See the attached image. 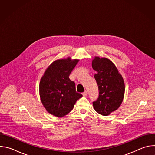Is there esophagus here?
<instances>
[{
  "label": "esophagus",
  "mask_w": 155,
  "mask_h": 155,
  "mask_svg": "<svg viewBox=\"0 0 155 155\" xmlns=\"http://www.w3.org/2000/svg\"><path fill=\"white\" fill-rule=\"evenodd\" d=\"M83 96H87V94H88V93H87V91H86V90H85L84 91V93H83Z\"/></svg>",
  "instance_id": "1"
}]
</instances>
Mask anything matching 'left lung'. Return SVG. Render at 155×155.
I'll use <instances>...</instances> for the list:
<instances>
[{
  "instance_id": "8db88e82",
  "label": "left lung",
  "mask_w": 155,
  "mask_h": 155,
  "mask_svg": "<svg viewBox=\"0 0 155 155\" xmlns=\"http://www.w3.org/2000/svg\"><path fill=\"white\" fill-rule=\"evenodd\" d=\"M93 69L99 88L98 99L93 102L96 111L104 116L115 111L121 105L124 95V82L115 64L107 58L95 57Z\"/></svg>"
}]
</instances>
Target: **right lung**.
Listing matches in <instances>:
<instances>
[{
    "instance_id": "obj_1",
    "label": "right lung",
    "mask_w": 155,
    "mask_h": 155,
    "mask_svg": "<svg viewBox=\"0 0 155 155\" xmlns=\"http://www.w3.org/2000/svg\"><path fill=\"white\" fill-rule=\"evenodd\" d=\"M78 62L71 58L54 61L45 71L39 84L40 97L47 111L57 117H63L73 109L83 96L77 93L75 84L69 75Z\"/></svg>"
}]
</instances>
